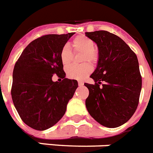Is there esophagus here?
I'll list each match as a JSON object with an SVG mask.
<instances>
[{
	"mask_svg": "<svg viewBox=\"0 0 153 153\" xmlns=\"http://www.w3.org/2000/svg\"><path fill=\"white\" fill-rule=\"evenodd\" d=\"M78 83H79V85H80V86L81 85H83V84H84V82H83L82 81H80V80L78 81Z\"/></svg>",
	"mask_w": 153,
	"mask_h": 153,
	"instance_id": "esophagus-1",
	"label": "esophagus"
}]
</instances>
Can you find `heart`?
<instances>
[{
    "instance_id": "1",
    "label": "heart",
    "mask_w": 153,
    "mask_h": 153,
    "mask_svg": "<svg viewBox=\"0 0 153 153\" xmlns=\"http://www.w3.org/2000/svg\"><path fill=\"white\" fill-rule=\"evenodd\" d=\"M72 46L76 51L84 52V61L95 62L97 59V54L94 51L95 43L88 37L80 35L74 38ZM60 59L63 65L67 67L71 64L72 59V53L68 45H64L60 51ZM93 68L89 64L83 65L70 66L67 70V74L70 79H82L92 72Z\"/></svg>"
}]
</instances>
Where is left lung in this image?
Returning a JSON list of instances; mask_svg holds the SVG:
<instances>
[{"label": "left lung", "mask_w": 153, "mask_h": 153, "mask_svg": "<svg viewBox=\"0 0 153 153\" xmlns=\"http://www.w3.org/2000/svg\"><path fill=\"white\" fill-rule=\"evenodd\" d=\"M98 48L97 68L85 83L89 91L85 106L89 115L106 127L115 128L128 121L138 105L141 76L137 57L123 39L105 30L86 32ZM101 81L102 87H100Z\"/></svg>", "instance_id": "obj_1"}]
</instances>
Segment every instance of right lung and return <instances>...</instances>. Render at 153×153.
Wrapping results in <instances>:
<instances>
[{"instance_id":"add662e5","label":"right lung","mask_w":153,"mask_h":153,"mask_svg":"<svg viewBox=\"0 0 153 153\" xmlns=\"http://www.w3.org/2000/svg\"><path fill=\"white\" fill-rule=\"evenodd\" d=\"M74 33L48 34L31 42L13 70L12 98L16 111L27 126L45 130L54 126L66 112L78 82L66 78L60 51ZM54 74L63 79L53 82Z\"/></svg>"}]
</instances>
